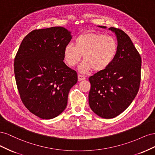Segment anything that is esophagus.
Here are the masks:
<instances>
[{"label":"esophagus","instance_id":"obj_1","mask_svg":"<svg viewBox=\"0 0 155 155\" xmlns=\"http://www.w3.org/2000/svg\"><path fill=\"white\" fill-rule=\"evenodd\" d=\"M85 77L83 76V75H81V74H78V80L80 81H82V80H84V79H85Z\"/></svg>","mask_w":155,"mask_h":155}]
</instances>
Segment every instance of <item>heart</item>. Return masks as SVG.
Returning <instances> with one entry per match:
<instances>
[{
  "mask_svg": "<svg viewBox=\"0 0 155 155\" xmlns=\"http://www.w3.org/2000/svg\"><path fill=\"white\" fill-rule=\"evenodd\" d=\"M118 45L114 37L95 32L78 36L74 46L68 44L64 48V60L70 67L79 63L83 55V62L79 67L82 72L93 69L96 72L105 69L112 62Z\"/></svg>",
  "mask_w": 155,
  "mask_h": 155,
  "instance_id": "obj_1",
  "label": "heart"
}]
</instances>
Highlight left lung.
Instances as JSON below:
<instances>
[{
	"label": "left lung",
	"instance_id": "left-lung-1",
	"mask_svg": "<svg viewBox=\"0 0 155 155\" xmlns=\"http://www.w3.org/2000/svg\"><path fill=\"white\" fill-rule=\"evenodd\" d=\"M100 28L105 26H100ZM118 41L117 52L105 69L89 78L91 109L104 118H113L127 108L137 96L141 80L142 59L129 35L110 27Z\"/></svg>",
	"mask_w": 155,
	"mask_h": 155
}]
</instances>
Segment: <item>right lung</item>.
Masks as SVG:
<instances>
[{
    "label": "right lung",
    "instance_id": "right-lung-1",
    "mask_svg": "<svg viewBox=\"0 0 155 155\" xmlns=\"http://www.w3.org/2000/svg\"><path fill=\"white\" fill-rule=\"evenodd\" d=\"M71 32L55 26L28 34L14 60V73L23 104L39 118H55L67 105L69 91L78 74L63 62Z\"/></svg>",
    "mask_w": 155,
    "mask_h": 155
}]
</instances>
